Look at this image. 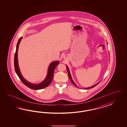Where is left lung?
Segmentation results:
<instances>
[{
    "mask_svg": "<svg viewBox=\"0 0 127 127\" xmlns=\"http://www.w3.org/2000/svg\"><path fill=\"white\" fill-rule=\"evenodd\" d=\"M107 45H108V43H107ZM66 68H67V72H68V76H69V79H70V81H71L72 82V83L75 86H76L77 88H79L78 87H77V85L76 84L74 83V82L73 81V79H72V77H71V74H70V71H69V68H68V66L66 65ZM100 82H99L98 83H97V84H96L95 85H94V86H91V87H89V88H86V89H92L93 88H94V87H95V86H96Z\"/></svg>",
    "mask_w": 127,
    "mask_h": 127,
    "instance_id": "left-lung-1",
    "label": "left lung"
}]
</instances>
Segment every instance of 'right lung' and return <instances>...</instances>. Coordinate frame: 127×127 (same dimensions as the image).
Wrapping results in <instances>:
<instances>
[{"label": "right lung", "instance_id": "add662e5", "mask_svg": "<svg viewBox=\"0 0 127 127\" xmlns=\"http://www.w3.org/2000/svg\"><path fill=\"white\" fill-rule=\"evenodd\" d=\"M22 39V37H20L18 40V42L17 44L16 50L15 54L14 55V68H15L16 73L19 77L21 81L26 86H27V87L29 88L30 89H34V90H39V89H44L47 87L51 83L54 76V70L55 67L57 66V65L59 64V62L55 61V62H52L50 63L48 68L47 73L45 79L42 82H41L40 83H39V84H33L28 82L25 79H24L23 76L22 75L19 70V64H18V51L19 44Z\"/></svg>", "mask_w": 127, "mask_h": 127}]
</instances>
